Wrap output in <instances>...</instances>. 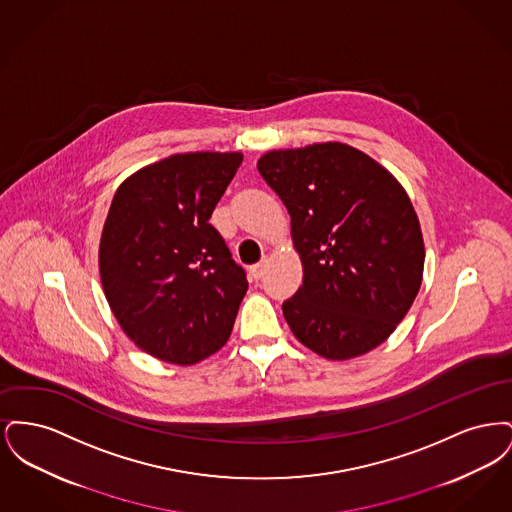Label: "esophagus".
Here are the masks:
<instances>
[{
	"instance_id": "obj_1",
	"label": "esophagus",
	"mask_w": 512,
	"mask_h": 512,
	"mask_svg": "<svg viewBox=\"0 0 512 512\" xmlns=\"http://www.w3.org/2000/svg\"><path fill=\"white\" fill-rule=\"evenodd\" d=\"M267 267L268 261L267 259H263L261 263H257V265H253V267L249 268V272H251V276H253L255 280H259V278H263V274H265Z\"/></svg>"
}]
</instances>
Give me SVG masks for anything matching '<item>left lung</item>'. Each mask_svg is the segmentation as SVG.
<instances>
[{
    "label": "left lung",
    "mask_w": 512,
    "mask_h": 512,
    "mask_svg": "<svg viewBox=\"0 0 512 512\" xmlns=\"http://www.w3.org/2000/svg\"><path fill=\"white\" fill-rule=\"evenodd\" d=\"M257 169L286 205L303 284L284 305L293 336L330 361L390 338L422 284L424 240L413 203L357 147L270 149Z\"/></svg>",
    "instance_id": "obj_1"
}]
</instances>
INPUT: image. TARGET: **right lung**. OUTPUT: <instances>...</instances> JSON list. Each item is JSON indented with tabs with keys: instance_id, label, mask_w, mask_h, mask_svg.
I'll return each instance as SVG.
<instances>
[{
	"instance_id": "1",
	"label": "right lung",
	"mask_w": 512,
	"mask_h": 512,
	"mask_svg": "<svg viewBox=\"0 0 512 512\" xmlns=\"http://www.w3.org/2000/svg\"><path fill=\"white\" fill-rule=\"evenodd\" d=\"M240 151L174 153L130 174L99 240V276L122 332L172 365H195L230 338L244 270L209 224Z\"/></svg>"
}]
</instances>
